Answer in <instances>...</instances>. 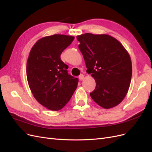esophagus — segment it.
Wrapping results in <instances>:
<instances>
[{"mask_svg":"<svg viewBox=\"0 0 152 152\" xmlns=\"http://www.w3.org/2000/svg\"><path fill=\"white\" fill-rule=\"evenodd\" d=\"M79 79H80V80H83V79H84V75L83 74H81V75H79Z\"/></svg>","mask_w":152,"mask_h":152,"instance_id":"1","label":"esophagus"}]
</instances>
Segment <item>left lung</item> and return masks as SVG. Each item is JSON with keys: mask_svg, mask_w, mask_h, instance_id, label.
I'll use <instances>...</instances> for the list:
<instances>
[{"mask_svg": "<svg viewBox=\"0 0 152 152\" xmlns=\"http://www.w3.org/2000/svg\"><path fill=\"white\" fill-rule=\"evenodd\" d=\"M77 39L87 72L96 81L91 97L104 109L116 107L129 88L132 77L129 54L117 39L108 34L86 33L77 35Z\"/></svg>", "mask_w": 152, "mask_h": 152, "instance_id": "8db88e82", "label": "left lung"}]
</instances>
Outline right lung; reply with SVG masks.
Listing matches in <instances>:
<instances>
[{"label": "right lung", "instance_id": "add662e5", "mask_svg": "<svg viewBox=\"0 0 152 152\" xmlns=\"http://www.w3.org/2000/svg\"><path fill=\"white\" fill-rule=\"evenodd\" d=\"M74 37L54 34L38 40L30 50L26 77L35 99L48 110L58 111L70 101L77 89V78L68 75L60 55Z\"/></svg>", "mask_w": 152, "mask_h": 152}]
</instances>
